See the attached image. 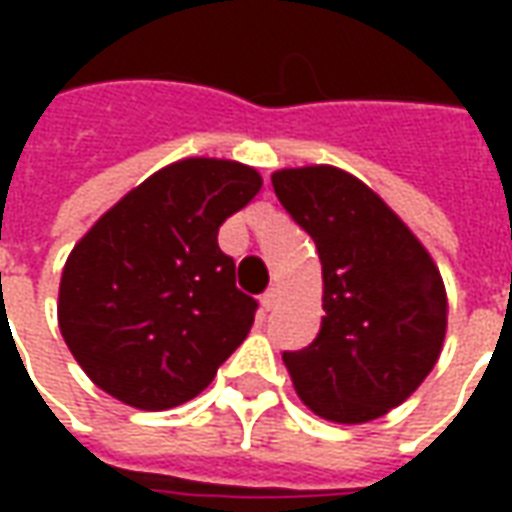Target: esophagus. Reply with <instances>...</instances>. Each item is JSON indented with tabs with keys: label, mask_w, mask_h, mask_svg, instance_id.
Instances as JSON below:
<instances>
[{
	"label": "esophagus",
	"mask_w": 512,
	"mask_h": 512,
	"mask_svg": "<svg viewBox=\"0 0 512 512\" xmlns=\"http://www.w3.org/2000/svg\"><path fill=\"white\" fill-rule=\"evenodd\" d=\"M277 299H279V290L277 288H268L266 293H263V307H266V310H274V307H277Z\"/></svg>",
	"instance_id": "esophagus-1"
}]
</instances>
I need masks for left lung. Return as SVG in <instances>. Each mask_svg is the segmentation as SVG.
Returning a JSON list of instances; mask_svg holds the SVG:
<instances>
[{"label":"left lung","instance_id":"left-lung-1","mask_svg":"<svg viewBox=\"0 0 512 512\" xmlns=\"http://www.w3.org/2000/svg\"><path fill=\"white\" fill-rule=\"evenodd\" d=\"M271 183L315 241L323 268L321 332L282 354L293 386L323 419L384 417L441 354L447 296L439 268L376 191L343 169H282Z\"/></svg>","mask_w":512,"mask_h":512}]
</instances>
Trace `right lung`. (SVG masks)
Listing matches in <instances>:
<instances>
[{"label": "right lung", "mask_w": 512, "mask_h": 512, "mask_svg": "<svg viewBox=\"0 0 512 512\" xmlns=\"http://www.w3.org/2000/svg\"><path fill=\"white\" fill-rule=\"evenodd\" d=\"M260 186L252 167L186 158L128 191L73 246L60 332L104 392L145 411L175 408L244 343L257 301L235 288L216 235Z\"/></svg>", "instance_id": "1"}]
</instances>
